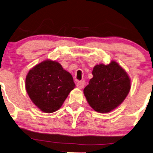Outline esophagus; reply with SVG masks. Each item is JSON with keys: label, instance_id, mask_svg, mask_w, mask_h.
<instances>
[{"label": "esophagus", "instance_id": "obj_1", "mask_svg": "<svg viewBox=\"0 0 153 153\" xmlns=\"http://www.w3.org/2000/svg\"><path fill=\"white\" fill-rule=\"evenodd\" d=\"M84 85H85L84 81H79V82L76 83V87L79 88L81 89V88H83V86H84Z\"/></svg>", "mask_w": 153, "mask_h": 153}]
</instances>
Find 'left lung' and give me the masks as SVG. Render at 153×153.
Here are the masks:
<instances>
[{
	"label": "left lung",
	"mask_w": 153,
	"mask_h": 153,
	"mask_svg": "<svg viewBox=\"0 0 153 153\" xmlns=\"http://www.w3.org/2000/svg\"><path fill=\"white\" fill-rule=\"evenodd\" d=\"M89 84L83 93L89 105L95 111L108 113L118 107L128 95L131 80L118 62L96 65L93 68Z\"/></svg>",
	"instance_id": "1"
}]
</instances>
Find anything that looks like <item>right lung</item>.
<instances>
[{
	"mask_svg": "<svg viewBox=\"0 0 153 153\" xmlns=\"http://www.w3.org/2000/svg\"><path fill=\"white\" fill-rule=\"evenodd\" d=\"M25 85L33 104L47 114L59 109L76 86L70 73L59 62L51 60H44L31 68Z\"/></svg>",
	"mask_w": 153,
	"mask_h": 153,
	"instance_id": "right-lung-1",
	"label": "right lung"
}]
</instances>
